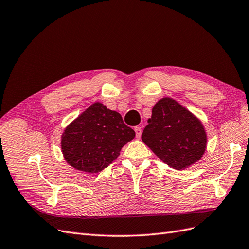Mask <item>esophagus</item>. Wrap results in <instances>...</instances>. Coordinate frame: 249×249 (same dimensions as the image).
Listing matches in <instances>:
<instances>
[{"mask_svg": "<svg viewBox=\"0 0 249 249\" xmlns=\"http://www.w3.org/2000/svg\"><path fill=\"white\" fill-rule=\"evenodd\" d=\"M135 133H136V138L139 139L141 137V133H142V130L140 126H135Z\"/></svg>", "mask_w": 249, "mask_h": 249, "instance_id": "34e87169", "label": "esophagus"}]
</instances>
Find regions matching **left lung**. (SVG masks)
Returning a JSON list of instances; mask_svg holds the SVG:
<instances>
[{
    "mask_svg": "<svg viewBox=\"0 0 249 249\" xmlns=\"http://www.w3.org/2000/svg\"><path fill=\"white\" fill-rule=\"evenodd\" d=\"M141 139L155 155L177 170L201 159L207 148V134L200 120L170 97L159 100Z\"/></svg>",
    "mask_w": 249,
    "mask_h": 249,
    "instance_id": "obj_1",
    "label": "left lung"
}]
</instances>
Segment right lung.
<instances>
[{"label":"right lung","mask_w":249,"mask_h":249,"mask_svg":"<svg viewBox=\"0 0 249 249\" xmlns=\"http://www.w3.org/2000/svg\"><path fill=\"white\" fill-rule=\"evenodd\" d=\"M135 137L122 115L94 103L67 125L61 137L65 161L78 170L95 173L108 167Z\"/></svg>","instance_id":"1"}]
</instances>
